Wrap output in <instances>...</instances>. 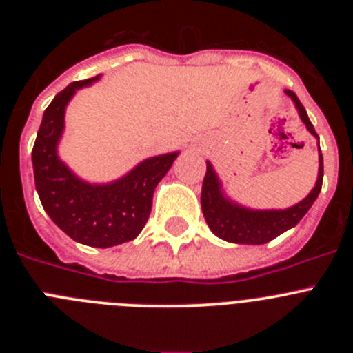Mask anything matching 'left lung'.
Instances as JSON below:
<instances>
[{"label": "left lung", "instance_id": "obj_1", "mask_svg": "<svg viewBox=\"0 0 353 353\" xmlns=\"http://www.w3.org/2000/svg\"><path fill=\"white\" fill-rule=\"evenodd\" d=\"M286 95L295 102L299 114H301L307 130L313 136H318L310 117L305 113L304 105L299 101V97L292 90H286ZM318 152H320V146H318ZM322 182L323 157L322 152H320L316 185H314L310 194L302 199L301 203L293 205L286 210H249V208L240 207V205L232 203L230 199L224 198L223 192H221L219 179H217L210 162H207V174H205L203 187H201V208H203V215L208 228L219 239L226 240V242H233V244H267V242L274 240L281 233H285L286 230L295 226L304 217L305 212L310 210L311 205L314 203V199L322 191Z\"/></svg>", "mask_w": 353, "mask_h": 353}]
</instances>
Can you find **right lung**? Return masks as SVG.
Returning <instances> with one entry per match:
<instances>
[{
    "instance_id": "1",
    "label": "right lung",
    "mask_w": 353,
    "mask_h": 353,
    "mask_svg": "<svg viewBox=\"0 0 353 353\" xmlns=\"http://www.w3.org/2000/svg\"><path fill=\"white\" fill-rule=\"evenodd\" d=\"M93 79L68 84L52 99L43 113L31 152L35 187L43 210L70 239L92 248H111L134 240L141 233L152 212L157 183L173 166L174 154L143 161L123 179L108 185L79 180L58 159L56 146L65 125V108L76 90Z\"/></svg>"
}]
</instances>
